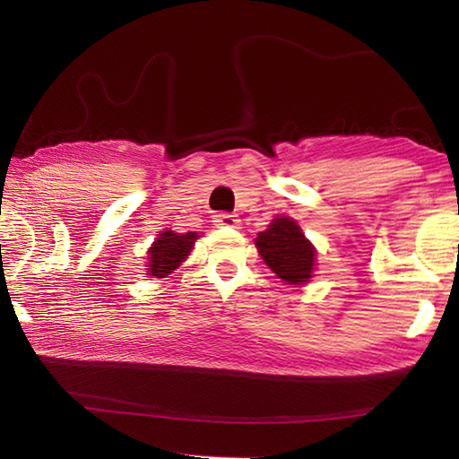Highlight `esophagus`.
Masks as SVG:
<instances>
[{"mask_svg":"<svg viewBox=\"0 0 459 459\" xmlns=\"http://www.w3.org/2000/svg\"><path fill=\"white\" fill-rule=\"evenodd\" d=\"M214 227H227V229H240V219L237 214H229V212H221L214 214Z\"/></svg>","mask_w":459,"mask_h":459,"instance_id":"esophagus-1","label":"esophagus"}]
</instances>
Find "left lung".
<instances>
[{"label":"left lung","instance_id":"left-lung-1","mask_svg":"<svg viewBox=\"0 0 459 459\" xmlns=\"http://www.w3.org/2000/svg\"><path fill=\"white\" fill-rule=\"evenodd\" d=\"M255 245L266 266L286 284L304 286L314 278L317 250L294 219L278 214L266 230L258 232Z\"/></svg>","mask_w":459,"mask_h":459}]
</instances>
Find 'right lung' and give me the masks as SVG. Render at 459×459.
I'll use <instances>...</instances> for the list:
<instances>
[{
    "label": "right lung",
    "mask_w": 459,
    "mask_h": 459,
    "mask_svg": "<svg viewBox=\"0 0 459 459\" xmlns=\"http://www.w3.org/2000/svg\"><path fill=\"white\" fill-rule=\"evenodd\" d=\"M201 235L199 232H175L161 230L155 237L153 245L148 248V276L165 278L173 270H178L195 247V240Z\"/></svg>",
    "instance_id": "add662e5"
}]
</instances>
